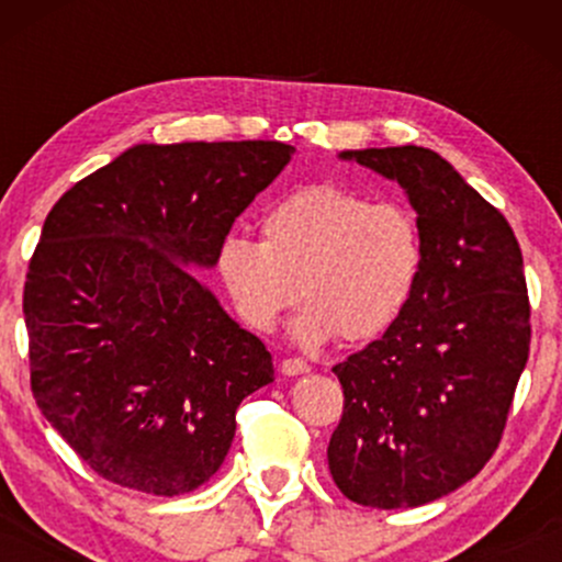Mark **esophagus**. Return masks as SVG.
<instances>
[{"mask_svg":"<svg viewBox=\"0 0 562 562\" xmlns=\"http://www.w3.org/2000/svg\"><path fill=\"white\" fill-rule=\"evenodd\" d=\"M280 370H282V375L299 378V375H306V372L312 370V367L303 362V359H285V362L280 364Z\"/></svg>","mask_w":562,"mask_h":562,"instance_id":"obj_1","label":"esophagus"}]
</instances>
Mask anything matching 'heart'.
<instances>
[{
	"instance_id": "b5f03b06",
	"label": "heart",
	"mask_w": 562,
	"mask_h": 562,
	"mask_svg": "<svg viewBox=\"0 0 562 562\" xmlns=\"http://www.w3.org/2000/svg\"><path fill=\"white\" fill-rule=\"evenodd\" d=\"M423 269L417 216L402 203H372L338 184H308L261 218V243L227 235L216 274L250 330L272 333L282 314L308 301L293 338L322 346L378 338L404 314Z\"/></svg>"
}]
</instances>
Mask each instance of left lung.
Listing matches in <instances>:
<instances>
[{
	"label": "left lung",
	"instance_id": "8db88e82",
	"mask_svg": "<svg viewBox=\"0 0 562 562\" xmlns=\"http://www.w3.org/2000/svg\"><path fill=\"white\" fill-rule=\"evenodd\" d=\"M402 184L423 235L415 293L383 338L333 372L335 486L364 507H420L492 460L528 362L531 306L507 218L428 147L344 150Z\"/></svg>",
	"mask_w": 562,
	"mask_h": 562
}]
</instances>
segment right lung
<instances>
[{
	"label": "right lung",
	"mask_w": 562,
	"mask_h": 562,
	"mask_svg": "<svg viewBox=\"0 0 562 562\" xmlns=\"http://www.w3.org/2000/svg\"><path fill=\"white\" fill-rule=\"evenodd\" d=\"M285 142L134 145L49 211L23 314L31 391L105 481L195 492L222 468L272 353L187 267L211 269L235 218L290 164Z\"/></svg>",
	"instance_id": "add662e5"
}]
</instances>
